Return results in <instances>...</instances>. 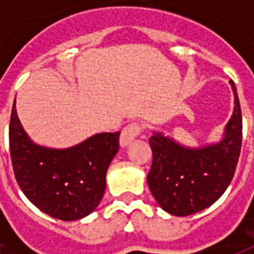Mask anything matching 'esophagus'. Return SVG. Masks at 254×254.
<instances>
[{"instance_id":"obj_1","label":"esophagus","mask_w":254,"mask_h":254,"mask_svg":"<svg viewBox=\"0 0 254 254\" xmlns=\"http://www.w3.org/2000/svg\"><path fill=\"white\" fill-rule=\"evenodd\" d=\"M143 130V127L138 124V122H130L129 125L122 129L121 137H120V143H121L122 147H127V144H130L137 137L138 134Z\"/></svg>"}]
</instances>
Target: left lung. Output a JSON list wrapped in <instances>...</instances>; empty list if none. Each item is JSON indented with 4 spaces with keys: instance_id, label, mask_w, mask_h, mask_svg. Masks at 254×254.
Instances as JSON below:
<instances>
[{
    "instance_id": "obj_1",
    "label": "left lung",
    "mask_w": 254,
    "mask_h": 254,
    "mask_svg": "<svg viewBox=\"0 0 254 254\" xmlns=\"http://www.w3.org/2000/svg\"><path fill=\"white\" fill-rule=\"evenodd\" d=\"M234 114L219 144L185 148L155 133L149 138L152 165L147 176L152 196L166 212L188 216L202 211L222 196L234 177L242 144V114L234 81Z\"/></svg>"
}]
</instances>
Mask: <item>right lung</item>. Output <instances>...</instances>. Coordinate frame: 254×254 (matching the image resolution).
<instances>
[{
    "label": "right lung",
    "instance_id": "obj_1",
    "mask_svg": "<svg viewBox=\"0 0 254 254\" xmlns=\"http://www.w3.org/2000/svg\"><path fill=\"white\" fill-rule=\"evenodd\" d=\"M9 148L16 181L27 198L61 220L87 216L106 189V173L120 148V132L99 133L69 149H49L31 141L12 107Z\"/></svg>",
    "mask_w": 254,
    "mask_h": 254
}]
</instances>
